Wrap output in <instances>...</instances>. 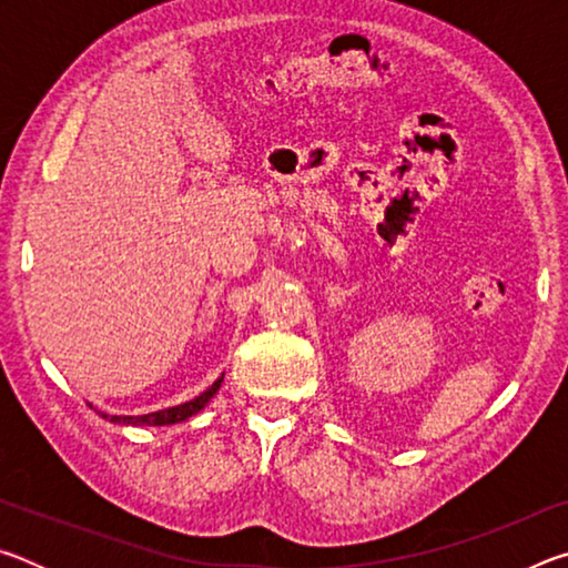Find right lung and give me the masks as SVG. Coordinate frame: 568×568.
I'll return each mask as SVG.
<instances>
[{
	"instance_id": "add662e5",
	"label": "right lung",
	"mask_w": 568,
	"mask_h": 568,
	"mask_svg": "<svg viewBox=\"0 0 568 568\" xmlns=\"http://www.w3.org/2000/svg\"><path fill=\"white\" fill-rule=\"evenodd\" d=\"M220 383H223V376H220L207 390L200 393L197 398H192L187 403H180V406H172V408H165V410L145 413V416H108V413H100V416L112 420V423H122V426H170V423L187 420L190 416H195L197 410H203L207 406V400L217 393Z\"/></svg>"
}]
</instances>
